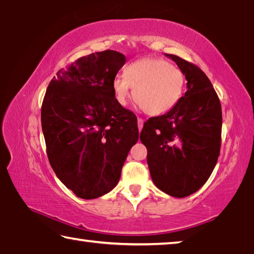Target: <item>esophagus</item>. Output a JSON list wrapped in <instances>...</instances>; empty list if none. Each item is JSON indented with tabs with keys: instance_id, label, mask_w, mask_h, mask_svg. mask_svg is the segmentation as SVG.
I'll return each mask as SVG.
<instances>
[{
	"instance_id": "obj_1",
	"label": "esophagus",
	"mask_w": 254,
	"mask_h": 254,
	"mask_svg": "<svg viewBox=\"0 0 254 254\" xmlns=\"http://www.w3.org/2000/svg\"><path fill=\"white\" fill-rule=\"evenodd\" d=\"M143 120L141 119V118H137V127H139V131H141L142 130V127H143Z\"/></svg>"
}]
</instances>
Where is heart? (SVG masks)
<instances>
[{
	"label": "heart",
	"instance_id": "heart-1",
	"mask_svg": "<svg viewBox=\"0 0 254 254\" xmlns=\"http://www.w3.org/2000/svg\"><path fill=\"white\" fill-rule=\"evenodd\" d=\"M185 83L184 71L177 66L161 58H144L130 64L124 69V77L118 76L112 87L119 105H127L133 88V98L140 109L158 117L177 105Z\"/></svg>",
	"mask_w": 254,
	"mask_h": 254
}]
</instances>
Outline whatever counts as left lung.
Masks as SVG:
<instances>
[{
    "label": "left lung",
    "instance_id": "left-lung-1",
    "mask_svg": "<svg viewBox=\"0 0 254 254\" xmlns=\"http://www.w3.org/2000/svg\"><path fill=\"white\" fill-rule=\"evenodd\" d=\"M184 71L187 92L174 109L143 124L140 140L154 185L166 194H194L207 182L221 149L222 107L213 85L194 64L166 54Z\"/></svg>",
    "mask_w": 254,
    "mask_h": 254
}]
</instances>
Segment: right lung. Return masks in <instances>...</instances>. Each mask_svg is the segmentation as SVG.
I'll return each mask as SVG.
<instances>
[{
    "instance_id": "1",
    "label": "right lung",
    "mask_w": 254,
    "mask_h": 254,
    "mask_svg": "<svg viewBox=\"0 0 254 254\" xmlns=\"http://www.w3.org/2000/svg\"><path fill=\"white\" fill-rule=\"evenodd\" d=\"M127 59L105 50L60 69L47 88L41 127L55 174L83 199L117 186L139 139L136 117L115 102L113 80Z\"/></svg>"
}]
</instances>
